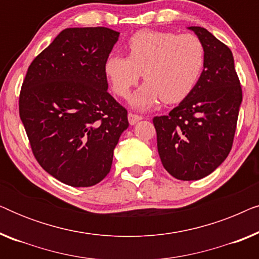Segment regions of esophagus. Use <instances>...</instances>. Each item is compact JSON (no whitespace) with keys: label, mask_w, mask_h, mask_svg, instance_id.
Wrapping results in <instances>:
<instances>
[{"label":"esophagus","mask_w":259,"mask_h":259,"mask_svg":"<svg viewBox=\"0 0 259 259\" xmlns=\"http://www.w3.org/2000/svg\"><path fill=\"white\" fill-rule=\"evenodd\" d=\"M141 119H143V116H141V115L134 114V113H128V122H130V125H136V123L138 121H140Z\"/></svg>","instance_id":"34e87169"}]
</instances>
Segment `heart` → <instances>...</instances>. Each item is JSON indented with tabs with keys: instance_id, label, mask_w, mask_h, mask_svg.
<instances>
[{
	"instance_id": "1",
	"label": "heart",
	"mask_w": 259,
	"mask_h": 259,
	"mask_svg": "<svg viewBox=\"0 0 259 259\" xmlns=\"http://www.w3.org/2000/svg\"><path fill=\"white\" fill-rule=\"evenodd\" d=\"M128 56L111 55L105 74L116 95L126 98L143 73L146 81L131 98L137 109H147L162 99L183 101L194 90L205 65V51L196 35L140 30L126 45Z\"/></svg>"
}]
</instances>
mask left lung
<instances>
[{
	"instance_id": "1",
	"label": "left lung",
	"mask_w": 259,
	"mask_h": 259,
	"mask_svg": "<svg viewBox=\"0 0 259 259\" xmlns=\"http://www.w3.org/2000/svg\"><path fill=\"white\" fill-rule=\"evenodd\" d=\"M205 65L194 90L167 115L155 116L159 157L179 180L204 178L230 153L242 104V87L228 46L201 27Z\"/></svg>"
}]
</instances>
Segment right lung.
Returning a JSON list of instances; mask_svg holds the SVG:
<instances>
[{"mask_svg": "<svg viewBox=\"0 0 259 259\" xmlns=\"http://www.w3.org/2000/svg\"><path fill=\"white\" fill-rule=\"evenodd\" d=\"M120 33L67 28L30 63L20 118L41 167L74 187L100 183L128 127L127 111L108 93L105 62Z\"/></svg>", "mask_w": 259, "mask_h": 259, "instance_id": "1", "label": "right lung"}]
</instances>
